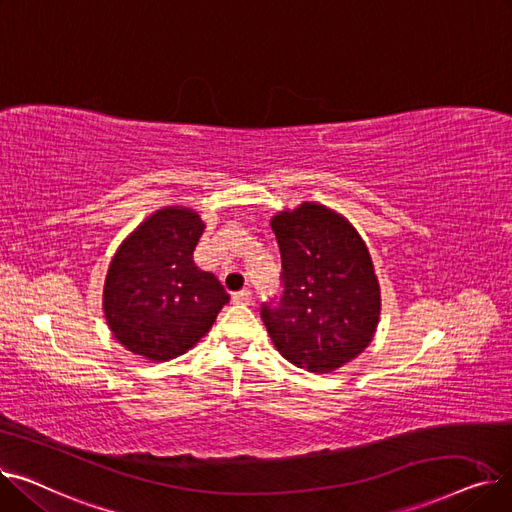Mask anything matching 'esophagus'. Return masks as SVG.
<instances>
[{
  "mask_svg": "<svg viewBox=\"0 0 512 512\" xmlns=\"http://www.w3.org/2000/svg\"><path fill=\"white\" fill-rule=\"evenodd\" d=\"M232 301L240 303V305H249L253 301V294H251V290H240V292L232 294Z\"/></svg>",
  "mask_w": 512,
  "mask_h": 512,
  "instance_id": "esophagus-1",
  "label": "esophagus"
}]
</instances>
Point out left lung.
<instances>
[{
    "instance_id": "left-lung-1",
    "label": "left lung",
    "mask_w": 512,
    "mask_h": 512,
    "mask_svg": "<svg viewBox=\"0 0 512 512\" xmlns=\"http://www.w3.org/2000/svg\"><path fill=\"white\" fill-rule=\"evenodd\" d=\"M282 272L280 299L261 303L278 351L326 373L355 359L380 319V286L355 228L332 209L303 203L272 220Z\"/></svg>"
}]
</instances>
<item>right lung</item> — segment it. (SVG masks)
Listing matches in <instances>:
<instances>
[{"mask_svg": "<svg viewBox=\"0 0 512 512\" xmlns=\"http://www.w3.org/2000/svg\"><path fill=\"white\" fill-rule=\"evenodd\" d=\"M201 234L197 213L168 207L134 230L112 259L103 311L132 353L153 361L186 353L230 301L218 278L193 263Z\"/></svg>", "mask_w": 512, "mask_h": 512, "instance_id": "1", "label": "right lung"}]
</instances>
